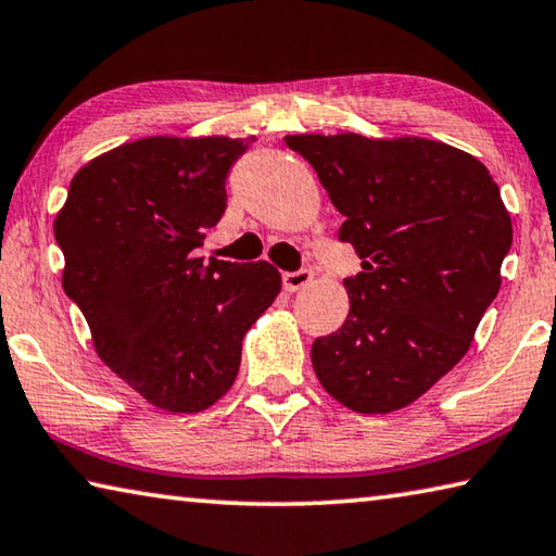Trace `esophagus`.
Masks as SVG:
<instances>
[{
	"instance_id": "esophagus-1",
	"label": "esophagus",
	"mask_w": 556,
	"mask_h": 556,
	"mask_svg": "<svg viewBox=\"0 0 556 556\" xmlns=\"http://www.w3.org/2000/svg\"><path fill=\"white\" fill-rule=\"evenodd\" d=\"M312 281H314L312 269H296V271H285V275H281V285H285L287 291H299L312 285Z\"/></svg>"
}]
</instances>
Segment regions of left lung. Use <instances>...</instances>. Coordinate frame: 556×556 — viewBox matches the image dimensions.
<instances>
[{
    "label": "left lung",
    "instance_id": "1",
    "mask_svg": "<svg viewBox=\"0 0 556 556\" xmlns=\"http://www.w3.org/2000/svg\"><path fill=\"white\" fill-rule=\"evenodd\" d=\"M343 215L363 271L343 279V326L316 338L318 382L348 409L388 414L466 355L501 289L510 213L488 168L421 137L289 135Z\"/></svg>",
    "mask_w": 556,
    "mask_h": 556
}]
</instances>
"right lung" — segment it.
<instances>
[{"instance_id":"obj_1","label":"right lung","mask_w":556,"mask_h":556,"mask_svg":"<svg viewBox=\"0 0 556 556\" xmlns=\"http://www.w3.org/2000/svg\"><path fill=\"white\" fill-rule=\"evenodd\" d=\"M250 139L147 137L92 159L55 215L63 289L98 355L166 412H203L232 388L242 338L281 289L269 262H203L225 181Z\"/></svg>"}]
</instances>
